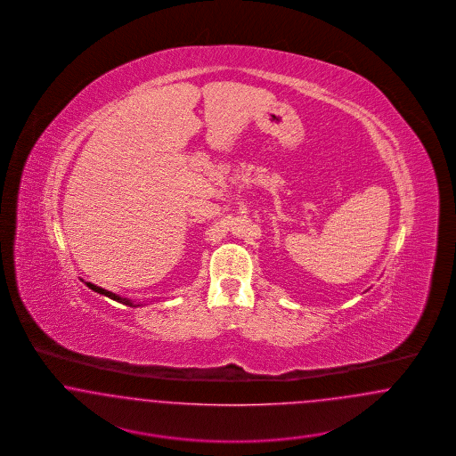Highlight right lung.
I'll return each instance as SVG.
<instances>
[{"label":"right lung","instance_id":"right-lung-1","mask_svg":"<svg viewBox=\"0 0 456 456\" xmlns=\"http://www.w3.org/2000/svg\"><path fill=\"white\" fill-rule=\"evenodd\" d=\"M87 283L88 289H92L94 292H97V294H102V296H106V297H109V299L116 301V303L125 304V305H130V307L143 305L142 303H134V301H131V299H128V297H121V296H118V294H114V292H110V290H106V289H102V287H99V285H95V283Z\"/></svg>","mask_w":456,"mask_h":456}]
</instances>
